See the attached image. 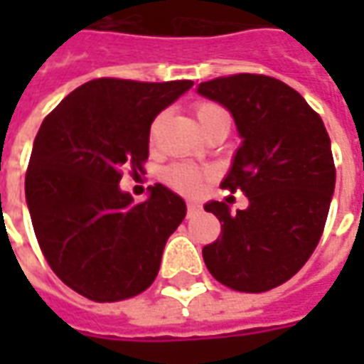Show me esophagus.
I'll return each instance as SVG.
<instances>
[{
	"instance_id": "34e87169",
	"label": "esophagus",
	"mask_w": 364,
	"mask_h": 364,
	"mask_svg": "<svg viewBox=\"0 0 364 364\" xmlns=\"http://www.w3.org/2000/svg\"><path fill=\"white\" fill-rule=\"evenodd\" d=\"M197 213H200V205H198V203H193V200H189V203H187V216H195Z\"/></svg>"
}]
</instances>
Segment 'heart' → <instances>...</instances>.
Instances as JSON below:
<instances>
[{
  "label": "heart",
  "mask_w": 364,
  "mask_h": 364,
  "mask_svg": "<svg viewBox=\"0 0 364 364\" xmlns=\"http://www.w3.org/2000/svg\"><path fill=\"white\" fill-rule=\"evenodd\" d=\"M193 114H195L197 124L200 127L203 132H206L208 128L213 127V124H216V122H220V120H228L230 122L226 109L220 107L218 103H213V101H198V103H195V107H193ZM158 122L159 119L154 122L151 132L156 130ZM206 177H208L206 171L198 169V167L185 166V164H175V166L167 167L166 173H164V179H166L175 191L185 193V195H195V193H198Z\"/></svg>",
  "instance_id": "obj_1"
}]
</instances>
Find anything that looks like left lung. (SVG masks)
Here are the masks:
<instances>
[{
	"mask_svg": "<svg viewBox=\"0 0 364 364\" xmlns=\"http://www.w3.org/2000/svg\"><path fill=\"white\" fill-rule=\"evenodd\" d=\"M198 93L236 120L244 142L222 187L250 198L236 214L226 203L205 205L222 224L203 247L206 269L232 290L265 292L294 277L320 242L336 189L328 130L304 97L269 75L216 77Z\"/></svg>",
	"mask_w": 364,
	"mask_h": 364,
	"instance_id": "8db88e82",
	"label": "left lung"
}]
</instances>
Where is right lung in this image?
I'll use <instances>...</instances> for the list:
<instances>
[{"label":"right lung","mask_w":364,"mask_h":364,"mask_svg":"<svg viewBox=\"0 0 364 364\" xmlns=\"http://www.w3.org/2000/svg\"><path fill=\"white\" fill-rule=\"evenodd\" d=\"M191 87V80L99 77L43 120L25 197L44 259L77 294L119 302L158 277L167 237L187 214L185 200L156 183L148 200L134 205L119 183L124 169L144 173L151 122Z\"/></svg>","instance_id":"add662e5"}]
</instances>
